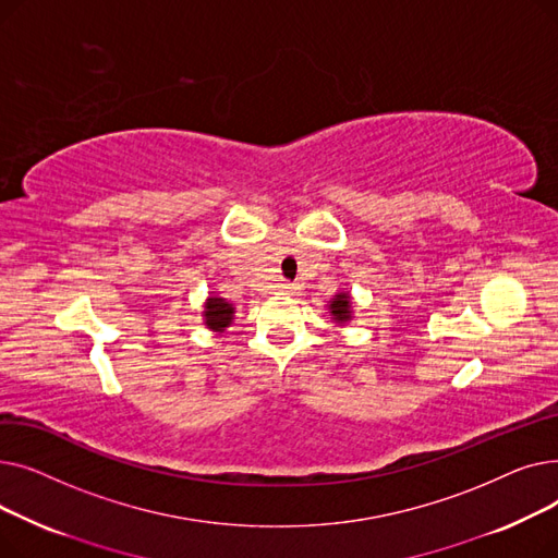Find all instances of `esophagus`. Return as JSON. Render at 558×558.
<instances>
[{
  "instance_id": "obj_1",
  "label": "esophagus",
  "mask_w": 558,
  "mask_h": 558,
  "mask_svg": "<svg viewBox=\"0 0 558 558\" xmlns=\"http://www.w3.org/2000/svg\"><path fill=\"white\" fill-rule=\"evenodd\" d=\"M280 291L287 296H301L303 294V287L299 282H282Z\"/></svg>"
}]
</instances>
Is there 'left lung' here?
Listing matches in <instances>:
<instances>
[{"instance_id": "1", "label": "left lung", "mask_w": 558, "mask_h": 558, "mask_svg": "<svg viewBox=\"0 0 558 558\" xmlns=\"http://www.w3.org/2000/svg\"><path fill=\"white\" fill-rule=\"evenodd\" d=\"M328 314L332 318V324L337 326H345L353 320V296L348 294V291H339L335 294V299H330L328 303Z\"/></svg>"}]
</instances>
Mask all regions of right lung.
<instances>
[{
	"label": "right lung",
	"instance_id": "right-lung-1",
	"mask_svg": "<svg viewBox=\"0 0 558 558\" xmlns=\"http://www.w3.org/2000/svg\"><path fill=\"white\" fill-rule=\"evenodd\" d=\"M234 318V305L221 296H217L215 291H210V296L203 303V324L208 330L221 335L226 328L232 326Z\"/></svg>",
	"mask_w": 558,
	"mask_h": 558
}]
</instances>
